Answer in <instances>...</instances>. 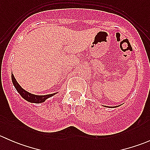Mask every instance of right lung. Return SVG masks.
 I'll use <instances>...</instances> for the list:
<instances>
[{
	"label": "right lung",
	"instance_id": "obj_1",
	"mask_svg": "<svg viewBox=\"0 0 150 150\" xmlns=\"http://www.w3.org/2000/svg\"><path fill=\"white\" fill-rule=\"evenodd\" d=\"M11 80L12 83H13V86H14L16 91L19 92V93L22 96V97L23 98V99H25V100H27L29 102H32V103H42V102H45L46 99H48V98L51 97V96H54V95L55 94V93H52V94L44 95V96H38V95L32 94V93H29V92L24 90V89L19 86V84L16 82V79H15L13 74H12L11 75Z\"/></svg>",
	"mask_w": 150,
	"mask_h": 150
}]
</instances>
